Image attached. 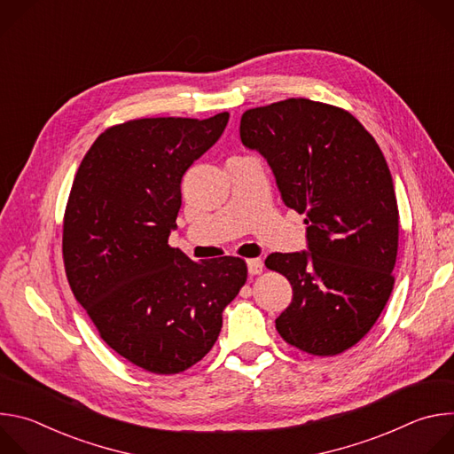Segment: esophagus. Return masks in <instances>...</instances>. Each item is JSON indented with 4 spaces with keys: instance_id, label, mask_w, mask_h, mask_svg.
Listing matches in <instances>:
<instances>
[{
    "instance_id": "obj_1",
    "label": "esophagus",
    "mask_w": 454,
    "mask_h": 454,
    "mask_svg": "<svg viewBox=\"0 0 454 454\" xmlns=\"http://www.w3.org/2000/svg\"><path fill=\"white\" fill-rule=\"evenodd\" d=\"M262 271H264V262L261 261V258H251V261H247V273L251 277L261 275Z\"/></svg>"
}]
</instances>
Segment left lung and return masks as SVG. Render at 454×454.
<instances>
[{
	"mask_svg": "<svg viewBox=\"0 0 454 454\" xmlns=\"http://www.w3.org/2000/svg\"><path fill=\"white\" fill-rule=\"evenodd\" d=\"M240 140L268 160L286 207L307 215L309 251L266 258L293 286L277 331L307 354H341L373 327L395 284L390 168L357 118L309 98L247 109Z\"/></svg>",
	"mask_w": 454,
	"mask_h": 454,
	"instance_id": "obj_1",
	"label": "left lung"
}]
</instances>
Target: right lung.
<instances>
[{"label": "right lung", "instance_id": "obj_1", "mask_svg": "<svg viewBox=\"0 0 454 454\" xmlns=\"http://www.w3.org/2000/svg\"><path fill=\"white\" fill-rule=\"evenodd\" d=\"M228 118L113 125L86 153L72 184L62 226L70 287L100 338L153 373H179L201 361L247 278L239 256L193 262L168 246L181 177L221 138Z\"/></svg>", "mask_w": 454, "mask_h": 454}]
</instances>
